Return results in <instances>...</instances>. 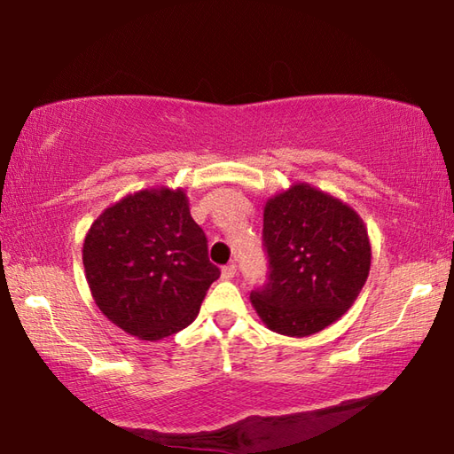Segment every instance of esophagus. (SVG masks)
Here are the masks:
<instances>
[{
  "label": "esophagus",
  "instance_id": "obj_1",
  "mask_svg": "<svg viewBox=\"0 0 454 454\" xmlns=\"http://www.w3.org/2000/svg\"><path fill=\"white\" fill-rule=\"evenodd\" d=\"M236 276V264H226L224 268H222V278L224 280H232Z\"/></svg>",
  "mask_w": 454,
  "mask_h": 454
}]
</instances>
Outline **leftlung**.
<instances>
[{"mask_svg":"<svg viewBox=\"0 0 454 454\" xmlns=\"http://www.w3.org/2000/svg\"><path fill=\"white\" fill-rule=\"evenodd\" d=\"M268 282L250 301L272 333L310 336L355 304L371 270L363 218L326 192L294 184L264 206Z\"/></svg>","mask_w":454,"mask_h":454,"instance_id":"8db88e82","label":"left lung"}]
</instances>
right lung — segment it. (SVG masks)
<instances>
[{
  "label": "right lung",
  "mask_w": 454,
  "mask_h": 454,
  "mask_svg": "<svg viewBox=\"0 0 454 454\" xmlns=\"http://www.w3.org/2000/svg\"><path fill=\"white\" fill-rule=\"evenodd\" d=\"M82 258L98 309L140 340H162L192 325L220 276L182 188L140 190L106 208Z\"/></svg>",
  "instance_id": "obj_1"
}]
</instances>
